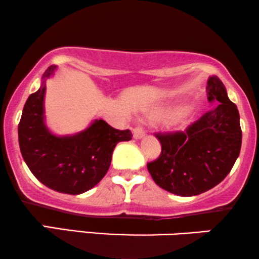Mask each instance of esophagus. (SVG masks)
Returning a JSON list of instances; mask_svg holds the SVG:
<instances>
[{"label":"esophagus","instance_id":"34e87169","mask_svg":"<svg viewBox=\"0 0 259 259\" xmlns=\"http://www.w3.org/2000/svg\"><path fill=\"white\" fill-rule=\"evenodd\" d=\"M144 136H145V131H144L142 127H136V128L133 130V137L136 138V139H142Z\"/></svg>","mask_w":259,"mask_h":259}]
</instances>
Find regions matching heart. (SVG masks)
Instances as JSON below:
<instances>
[{"label": "heart", "mask_w": 259, "mask_h": 259, "mask_svg": "<svg viewBox=\"0 0 259 259\" xmlns=\"http://www.w3.org/2000/svg\"><path fill=\"white\" fill-rule=\"evenodd\" d=\"M180 125H181V126H184V125H186V121H184V120H182V121L180 122Z\"/></svg>", "instance_id": "heart-1"}]
</instances>
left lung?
<instances>
[{
  "label": "left lung",
  "mask_w": 259,
  "mask_h": 259,
  "mask_svg": "<svg viewBox=\"0 0 259 259\" xmlns=\"http://www.w3.org/2000/svg\"><path fill=\"white\" fill-rule=\"evenodd\" d=\"M207 94L217 103L213 109L184 132L156 134L162 152L147 170L157 186L175 195L195 196L218 186L240 153L239 112L219 77H209Z\"/></svg>",
  "instance_id": "left-lung-1"
}]
</instances>
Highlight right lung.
Masks as SVG:
<instances>
[{"label":"right lung","mask_w":259,"mask_h":259,"mask_svg":"<svg viewBox=\"0 0 259 259\" xmlns=\"http://www.w3.org/2000/svg\"><path fill=\"white\" fill-rule=\"evenodd\" d=\"M56 66L44 72L40 88L27 99L19 123V145L27 166L50 189L78 195L105 177L116 144L132 139L130 130L113 128L96 119L88 128L73 136L57 137L45 125L44 97L46 79Z\"/></svg>","instance_id":"right-lung-1"}]
</instances>
